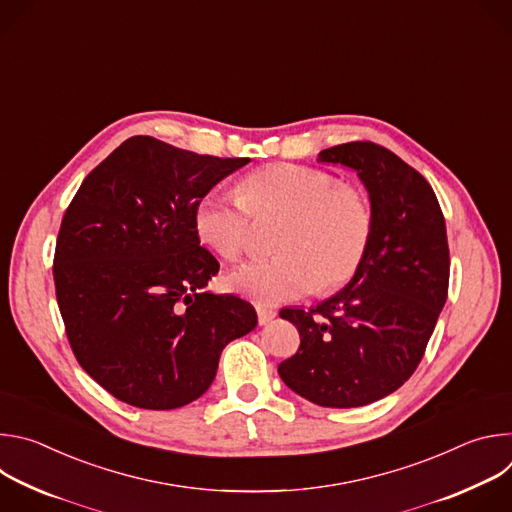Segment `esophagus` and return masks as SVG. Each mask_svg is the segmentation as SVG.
Masks as SVG:
<instances>
[{
	"label": "esophagus",
	"mask_w": 512,
	"mask_h": 512,
	"mask_svg": "<svg viewBox=\"0 0 512 512\" xmlns=\"http://www.w3.org/2000/svg\"><path fill=\"white\" fill-rule=\"evenodd\" d=\"M277 316V312L273 308H265V306H257V318H259V324L265 326L269 324L273 318Z\"/></svg>",
	"instance_id": "1"
}]
</instances>
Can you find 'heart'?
Listing matches in <instances>:
<instances>
[{"instance_id": "heart-1", "label": "heart", "mask_w": 512, "mask_h": 512, "mask_svg": "<svg viewBox=\"0 0 512 512\" xmlns=\"http://www.w3.org/2000/svg\"><path fill=\"white\" fill-rule=\"evenodd\" d=\"M253 216H285L275 249L281 253L235 269L227 283L259 306H275L346 285L369 251L371 200L360 186L304 164H267L245 174L237 194L206 192L194 208L204 245L233 261L251 245Z\"/></svg>"}]
</instances>
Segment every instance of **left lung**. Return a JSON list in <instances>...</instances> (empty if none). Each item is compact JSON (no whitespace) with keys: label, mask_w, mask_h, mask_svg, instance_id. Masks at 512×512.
I'll return each mask as SVG.
<instances>
[{"label":"left lung","mask_w":512,"mask_h":512,"mask_svg":"<svg viewBox=\"0 0 512 512\" xmlns=\"http://www.w3.org/2000/svg\"><path fill=\"white\" fill-rule=\"evenodd\" d=\"M352 168L373 208V237L354 277L312 310L283 308L300 332L281 381L322 407H362L397 391L417 369L448 298L446 221L429 182L373 141L322 150Z\"/></svg>","instance_id":"left-lung-1"}]
</instances>
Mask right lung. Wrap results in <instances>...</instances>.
<instances>
[{
  "instance_id": "1",
  "label": "right lung",
  "mask_w": 512,
  "mask_h": 512,
  "mask_svg": "<svg viewBox=\"0 0 512 512\" xmlns=\"http://www.w3.org/2000/svg\"><path fill=\"white\" fill-rule=\"evenodd\" d=\"M245 164L135 135L68 204L56 300L79 364L115 399L156 411L192 403L223 348L257 326L249 302L204 291L221 265L194 229L196 202Z\"/></svg>"
}]
</instances>
